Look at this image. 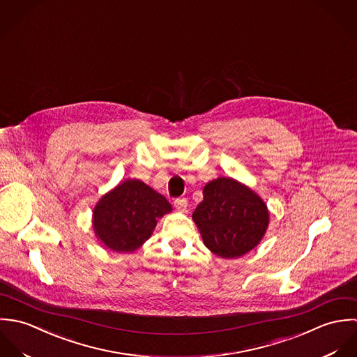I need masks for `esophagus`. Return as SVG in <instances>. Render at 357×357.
I'll list each match as a JSON object with an SVG mask.
<instances>
[{"instance_id": "obj_1", "label": "esophagus", "mask_w": 357, "mask_h": 357, "mask_svg": "<svg viewBox=\"0 0 357 357\" xmlns=\"http://www.w3.org/2000/svg\"><path fill=\"white\" fill-rule=\"evenodd\" d=\"M174 206L178 211L181 213H186L188 211V207H189V203L186 199H175L174 200Z\"/></svg>"}]
</instances>
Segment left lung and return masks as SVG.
Instances as JSON below:
<instances>
[{
  "label": "left lung",
  "mask_w": 357,
  "mask_h": 357,
  "mask_svg": "<svg viewBox=\"0 0 357 357\" xmlns=\"http://www.w3.org/2000/svg\"><path fill=\"white\" fill-rule=\"evenodd\" d=\"M204 200L193 219L208 250L222 258H237L252 250L264 237L269 211L247 186L218 178L204 188Z\"/></svg>",
  "instance_id": "1"
}]
</instances>
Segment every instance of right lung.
Instances as JSON below:
<instances>
[{
	"label": "right lung",
	"mask_w": 357,
	"mask_h": 357,
	"mask_svg": "<svg viewBox=\"0 0 357 357\" xmlns=\"http://www.w3.org/2000/svg\"><path fill=\"white\" fill-rule=\"evenodd\" d=\"M171 210L164 196L138 179H128L100 199L93 210V229L107 248L131 252L150 237L158 218Z\"/></svg>",
	"instance_id": "right-lung-1"
}]
</instances>
